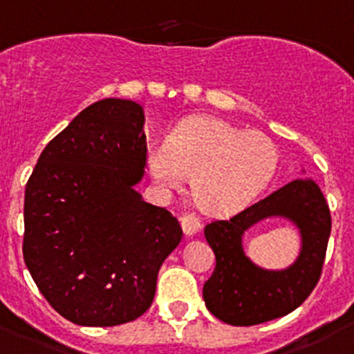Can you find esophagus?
Masks as SVG:
<instances>
[{
    "instance_id": "1",
    "label": "esophagus",
    "mask_w": 354,
    "mask_h": 354,
    "mask_svg": "<svg viewBox=\"0 0 354 354\" xmlns=\"http://www.w3.org/2000/svg\"><path fill=\"white\" fill-rule=\"evenodd\" d=\"M180 225H183V231L187 236H193V234H196L201 230V218L196 214L187 212V214L180 217Z\"/></svg>"
}]
</instances>
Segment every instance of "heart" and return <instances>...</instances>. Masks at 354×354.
Here are the masks:
<instances>
[{"label":"heart","mask_w":354,"mask_h":354,"mask_svg":"<svg viewBox=\"0 0 354 354\" xmlns=\"http://www.w3.org/2000/svg\"><path fill=\"white\" fill-rule=\"evenodd\" d=\"M278 149L266 133L214 116L180 121L147 153V167L158 184L179 187L191 175V193L208 214H231L250 203L269 184Z\"/></svg>","instance_id":"1"}]
</instances>
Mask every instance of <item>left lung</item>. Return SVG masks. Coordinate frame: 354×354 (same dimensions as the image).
Instances as JSON below:
<instances>
[{
	"label": "left lung",
	"instance_id": "8db88e82",
	"mask_svg": "<svg viewBox=\"0 0 354 354\" xmlns=\"http://www.w3.org/2000/svg\"><path fill=\"white\" fill-rule=\"evenodd\" d=\"M272 214L294 220L303 236L301 255L285 272L257 268L241 247L244 231ZM330 230V210L313 180H294L227 221L207 224L205 238L215 254L214 274L203 287L207 309L234 326L259 325L297 309L322 276Z\"/></svg>",
	"mask_w": 354,
	"mask_h": 354
}]
</instances>
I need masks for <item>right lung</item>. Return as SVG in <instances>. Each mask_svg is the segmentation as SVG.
<instances>
[{"instance_id": "obj_1", "label": "right lung", "mask_w": 354, "mask_h": 354, "mask_svg": "<svg viewBox=\"0 0 354 354\" xmlns=\"http://www.w3.org/2000/svg\"><path fill=\"white\" fill-rule=\"evenodd\" d=\"M144 111L104 99L43 149L26 186L22 254L48 304L69 322L113 326L149 309L179 221L133 189L147 161Z\"/></svg>"}]
</instances>
